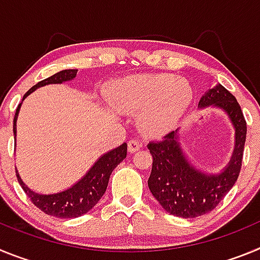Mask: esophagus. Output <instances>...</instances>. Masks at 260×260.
I'll use <instances>...</instances> for the list:
<instances>
[{
	"instance_id": "obj_1",
	"label": "esophagus",
	"mask_w": 260,
	"mask_h": 260,
	"mask_svg": "<svg viewBox=\"0 0 260 260\" xmlns=\"http://www.w3.org/2000/svg\"><path fill=\"white\" fill-rule=\"evenodd\" d=\"M142 147V143L139 141H137V139H132V141L127 142V148H128V152H137L139 148Z\"/></svg>"
}]
</instances>
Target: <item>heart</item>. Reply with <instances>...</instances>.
<instances>
[{
  "label": "heart",
  "instance_id": "1",
  "mask_svg": "<svg viewBox=\"0 0 260 260\" xmlns=\"http://www.w3.org/2000/svg\"><path fill=\"white\" fill-rule=\"evenodd\" d=\"M192 99L183 79L167 74H144L119 80L112 87V102L123 112L143 110L141 126L148 135H160L173 127Z\"/></svg>",
  "mask_w": 260,
  "mask_h": 260
}]
</instances>
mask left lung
I'll return each instance as SVG.
<instances>
[{
  "mask_svg": "<svg viewBox=\"0 0 260 260\" xmlns=\"http://www.w3.org/2000/svg\"><path fill=\"white\" fill-rule=\"evenodd\" d=\"M208 105L225 110L236 128L233 156L224 172L206 174L191 167L183 156L177 132L168 133L161 141L147 144L152 155L148 187L167 212L183 219L198 217L216 208L233 187L242 167L247 126L240 104L228 89L219 84L199 102L201 108Z\"/></svg>",
  "mask_w": 260,
  "mask_h": 260,
  "instance_id": "8db88e82",
  "label": "left lung"
}]
</instances>
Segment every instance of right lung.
<instances>
[{
  "mask_svg": "<svg viewBox=\"0 0 260 260\" xmlns=\"http://www.w3.org/2000/svg\"><path fill=\"white\" fill-rule=\"evenodd\" d=\"M77 71L78 70H75V69L62 70L57 74L47 78V79L41 80L32 88H29L24 93L23 99L34 92L39 87L47 86V84H58L62 82H66V80L74 79L77 77ZM20 105L22 104L18 105L15 116H14V135H17V118ZM126 155H127V144L122 143L119 147L109 151L99 158L95 165L89 169L88 173L79 182L75 183L70 189L62 192H57V194L43 195L34 192L23 183L18 173L17 178L18 182L22 186L23 191L26 192L29 201L35 204L39 210H41L47 215L59 217V219H73V217L84 215L89 210H92V207H95L107 190L110 174H112L114 168L126 157Z\"/></svg>",
  "mask_w": 260,
  "mask_h": 260,
  "instance_id": "1",
  "label": "right lung"
}]
</instances>
